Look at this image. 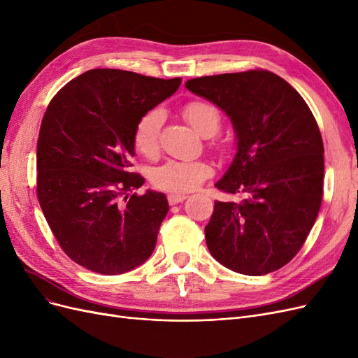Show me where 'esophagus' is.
<instances>
[{"instance_id":"34e87169","label":"esophagus","mask_w":358,"mask_h":358,"mask_svg":"<svg viewBox=\"0 0 358 358\" xmlns=\"http://www.w3.org/2000/svg\"><path fill=\"white\" fill-rule=\"evenodd\" d=\"M188 196H185V194H169L167 196V200L169 203L173 206V204H178V203H182L183 200H185Z\"/></svg>"}]
</instances>
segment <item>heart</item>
<instances>
[{
	"instance_id": "obj_1",
	"label": "heart",
	"mask_w": 358,
	"mask_h": 358,
	"mask_svg": "<svg viewBox=\"0 0 358 358\" xmlns=\"http://www.w3.org/2000/svg\"><path fill=\"white\" fill-rule=\"evenodd\" d=\"M183 116L191 127L203 137H210L218 131L221 117L216 107L208 101L194 100L183 106ZM162 112L152 109L138 119L134 131V145L140 154L152 157L159 146V131ZM212 175V167L204 161L170 159L152 173L154 185L173 194H182L196 189Z\"/></svg>"
}]
</instances>
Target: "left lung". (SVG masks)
Listing matches in <instances>:
<instances>
[{"mask_svg":"<svg viewBox=\"0 0 358 358\" xmlns=\"http://www.w3.org/2000/svg\"><path fill=\"white\" fill-rule=\"evenodd\" d=\"M187 90L230 117L236 154L215 187L239 194L215 201L206 243L233 272L259 276L291 262L315 222L324 180V146L306 101L266 70L189 79Z\"/></svg>","mask_w":358,"mask_h":358,"instance_id":"obj_1","label":"left lung"}]
</instances>
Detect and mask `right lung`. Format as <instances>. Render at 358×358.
Here are the masks:
<instances>
[{
    "label": "right lung",
    "mask_w": 358,
    "mask_h": 358,
    "mask_svg": "<svg viewBox=\"0 0 358 358\" xmlns=\"http://www.w3.org/2000/svg\"><path fill=\"white\" fill-rule=\"evenodd\" d=\"M180 82L94 69L48 106L37 140V197L53 236L79 266L121 275L152 255L169 201L152 189L129 196L145 183L129 159L138 119Z\"/></svg>",
    "instance_id": "1"
}]
</instances>
